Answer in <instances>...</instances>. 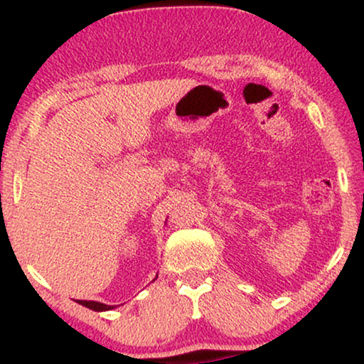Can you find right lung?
<instances>
[{"instance_id": "obj_1", "label": "right lung", "mask_w": 364, "mask_h": 364, "mask_svg": "<svg viewBox=\"0 0 364 364\" xmlns=\"http://www.w3.org/2000/svg\"><path fill=\"white\" fill-rule=\"evenodd\" d=\"M77 303L82 304V306L89 308V310H94V311H109L116 308V304H104L99 301H85V299H77Z\"/></svg>"}]
</instances>
